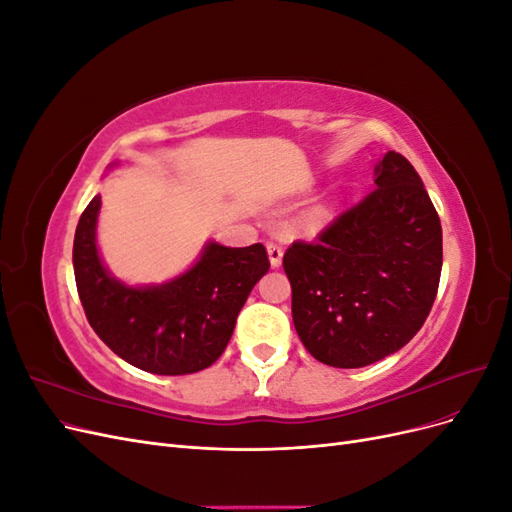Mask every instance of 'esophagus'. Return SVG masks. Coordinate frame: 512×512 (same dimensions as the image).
Wrapping results in <instances>:
<instances>
[{"mask_svg":"<svg viewBox=\"0 0 512 512\" xmlns=\"http://www.w3.org/2000/svg\"><path fill=\"white\" fill-rule=\"evenodd\" d=\"M267 254H269V260H271V267H280L282 265V256H284L282 245L269 241L267 243Z\"/></svg>","mask_w":512,"mask_h":512,"instance_id":"esophagus-1","label":"esophagus"}]
</instances>
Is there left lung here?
I'll return each instance as SVG.
<instances>
[{
    "instance_id": "1",
    "label": "left lung",
    "mask_w": 512,
    "mask_h": 512,
    "mask_svg": "<svg viewBox=\"0 0 512 512\" xmlns=\"http://www.w3.org/2000/svg\"><path fill=\"white\" fill-rule=\"evenodd\" d=\"M292 320L316 361L354 369L404 348L436 301L442 226L414 166L389 151L376 190L284 254Z\"/></svg>"
}]
</instances>
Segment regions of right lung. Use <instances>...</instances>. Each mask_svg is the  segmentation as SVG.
<instances>
[{"label":"right lung","instance_id":"right-lung-1","mask_svg":"<svg viewBox=\"0 0 512 512\" xmlns=\"http://www.w3.org/2000/svg\"><path fill=\"white\" fill-rule=\"evenodd\" d=\"M100 194L83 211L74 232L76 290L91 329L123 361L158 376L205 369L226 350L243 303L269 256L250 247L205 245L196 265L160 286H128L108 273L98 254Z\"/></svg>","mask_w":512,"mask_h":512}]
</instances>
